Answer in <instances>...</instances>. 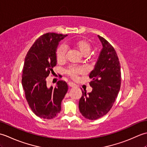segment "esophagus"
I'll list each match as a JSON object with an SVG mask.
<instances>
[{"label":"esophagus","mask_w":147,"mask_h":147,"mask_svg":"<svg viewBox=\"0 0 147 147\" xmlns=\"http://www.w3.org/2000/svg\"><path fill=\"white\" fill-rule=\"evenodd\" d=\"M68 86L71 87V88H74V87H76V85H75V84H74L73 83H68Z\"/></svg>","instance_id":"34e87169"}]
</instances>
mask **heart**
Segmentation results:
<instances>
[{"label": "heart", "instance_id": "heart-1", "mask_svg": "<svg viewBox=\"0 0 147 147\" xmlns=\"http://www.w3.org/2000/svg\"><path fill=\"white\" fill-rule=\"evenodd\" d=\"M76 47L79 50L82 54L86 56L89 55L92 51V46L88 40L85 39H80L74 42ZM67 48L64 45L59 46L56 50L55 57L57 63L62 64L65 62L66 59ZM65 74L69 77L71 80H77L81 74H83L85 73V70L82 66H77V65H69L64 71Z\"/></svg>", "mask_w": 147, "mask_h": 147}]
</instances>
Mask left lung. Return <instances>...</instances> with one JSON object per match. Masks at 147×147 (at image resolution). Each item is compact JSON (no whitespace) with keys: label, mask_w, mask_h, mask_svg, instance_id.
Instances as JSON below:
<instances>
[{"label":"left lung","mask_w":147,"mask_h":147,"mask_svg":"<svg viewBox=\"0 0 147 147\" xmlns=\"http://www.w3.org/2000/svg\"><path fill=\"white\" fill-rule=\"evenodd\" d=\"M103 48L95 67L90 74L92 92L82 91L79 109L83 116L95 120L111 110L120 90L121 73L119 61L113 47L98 35Z\"/></svg>","instance_id":"1"}]
</instances>
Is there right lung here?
I'll list each match as a JSON object with an SVG mask.
<instances>
[{"mask_svg":"<svg viewBox=\"0 0 147 147\" xmlns=\"http://www.w3.org/2000/svg\"><path fill=\"white\" fill-rule=\"evenodd\" d=\"M67 35L47 33L40 36L24 59L22 86L30 107L37 116L51 119L61 110V102L68 89L67 83L58 81L55 87L47 86L46 78L54 73L55 52L59 42Z\"/></svg>","mask_w":147,"mask_h":147,"instance_id":"add662e5","label":"right lung"}]
</instances>
